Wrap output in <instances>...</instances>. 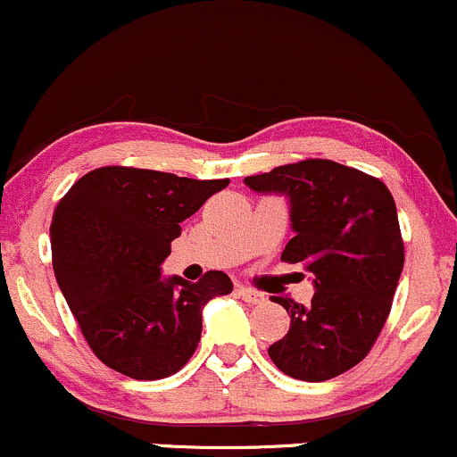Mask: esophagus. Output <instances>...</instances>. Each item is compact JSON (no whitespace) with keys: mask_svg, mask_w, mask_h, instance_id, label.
<instances>
[{"mask_svg":"<svg viewBox=\"0 0 457 457\" xmlns=\"http://www.w3.org/2000/svg\"><path fill=\"white\" fill-rule=\"evenodd\" d=\"M238 295L247 303H264V302H267L262 293H258V290H253V288H247V286H238Z\"/></svg>","mask_w":457,"mask_h":457,"instance_id":"34e87169","label":"esophagus"}]
</instances>
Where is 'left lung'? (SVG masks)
Wrapping results in <instances>:
<instances>
[{
	"instance_id": "left-lung-1",
	"label": "left lung",
	"mask_w": 457,
	"mask_h": 457,
	"mask_svg": "<svg viewBox=\"0 0 457 457\" xmlns=\"http://www.w3.org/2000/svg\"><path fill=\"white\" fill-rule=\"evenodd\" d=\"M253 193L288 199L290 229L282 260L303 262L314 295L308 305L288 297L290 328L269 347L282 373L325 382L364 360L393 305L403 240L397 205L379 179L332 160H303L245 178Z\"/></svg>"
}]
</instances>
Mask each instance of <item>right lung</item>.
<instances>
[{
  "label": "right lung",
  "instance_id": "obj_1",
  "mask_svg": "<svg viewBox=\"0 0 457 457\" xmlns=\"http://www.w3.org/2000/svg\"><path fill=\"white\" fill-rule=\"evenodd\" d=\"M229 179L102 167L60 199L49 238L56 282L93 353L132 379H162L188 362L210 299L232 293L223 270L197 284L162 275L171 240Z\"/></svg>",
  "mask_w": 457,
  "mask_h": 457
}]
</instances>
